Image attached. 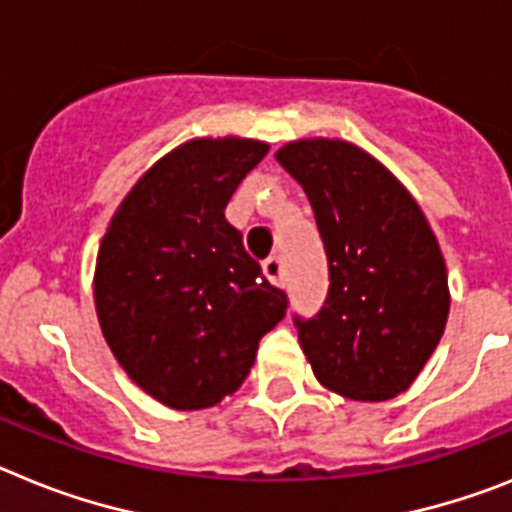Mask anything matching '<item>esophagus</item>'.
Here are the masks:
<instances>
[{"mask_svg":"<svg viewBox=\"0 0 512 512\" xmlns=\"http://www.w3.org/2000/svg\"><path fill=\"white\" fill-rule=\"evenodd\" d=\"M262 268H265V275H268L275 286L286 288V265H283L281 257H278V255L268 257V260L262 262Z\"/></svg>","mask_w":512,"mask_h":512,"instance_id":"1","label":"esophagus"}]
</instances>
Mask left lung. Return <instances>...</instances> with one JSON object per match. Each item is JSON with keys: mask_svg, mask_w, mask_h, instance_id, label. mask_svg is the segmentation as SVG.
I'll return each mask as SVG.
<instances>
[{"mask_svg": "<svg viewBox=\"0 0 512 512\" xmlns=\"http://www.w3.org/2000/svg\"><path fill=\"white\" fill-rule=\"evenodd\" d=\"M275 157L314 208L330 270L322 309L293 314L314 376L355 402L397 397L448 319L435 234L397 177L348 141H296Z\"/></svg>", "mask_w": 512, "mask_h": 512, "instance_id": "1", "label": "left lung"}]
</instances>
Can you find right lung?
Masks as SVG:
<instances>
[{
	"label": "right lung",
	"mask_w": 512,
	"mask_h": 512,
	"mask_svg": "<svg viewBox=\"0 0 512 512\" xmlns=\"http://www.w3.org/2000/svg\"><path fill=\"white\" fill-rule=\"evenodd\" d=\"M268 154L250 139H198L159 159L102 239V335L146 394L175 410L219 404L247 379L288 296L244 250L224 208Z\"/></svg>",
	"instance_id": "obj_1"
}]
</instances>
